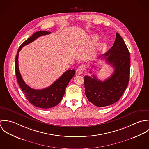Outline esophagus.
I'll use <instances>...</instances> for the list:
<instances>
[{"label": "esophagus", "instance_id": "obj_1", "mask_svg": "<svg viewBox=\"0 0 149 149\" xmlns=\"http://www.w3.org/2000/svg\"><path fill=\"white\" fill-rule=\"evenodd\" d=\"M84 70V66H83V65H81V66H80L77 68V72L78 73V74H82V73H83Z\"/></svg>", "mask_w": 149, "mask_h": 149}]
</instances>
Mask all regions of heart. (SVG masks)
<instances>
[{
  "label": "heart",
  "instance_id": "heart-1",
  "mask_svg": "<svg viewBox=\"0 0 149 149\" xmlns=\"http://www.w3.org/2000/svg\"><path fill=\"white\" fill-rule=\"evenodd\" d=\"M92 38L94 40H97L98 39V36H96V35H94L92 36Z\"/></svg>",
  "mask_w": 149,
  "mask_h": 149
}]
</instances>
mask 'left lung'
I'll return each instance as SVG.
<instances>
[{
	"label": "left lung",
	"mask_w": 149,
	"mask_h": 149,
	"mask_svg": "<svg viewBox=\"0 0 149 149\" xmlns=\"http://www.w3.org/2000/svg\"><path fill=\"white\" fill-rule=\"evenodd\" d=\"M114 69L111 77L102 81L95 75L84 77L85 95L95 106L106 107L118 102L127 86L130 74V53L122 37L116 33L113 45L103 55Z\"/></svg>",
	"instance_id": "1"
}]
</instances>
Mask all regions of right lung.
I'll list each match as a JSON object with an SVG mask.
<instances>
[{
    "mask_svg": "<svg viewBox=\"0 0 149 149\" xmlns=\"http://www.w3.org/2000/svg\"><path fill=\"white\" fill-rule=\"evenodd\" d=\"M50 33L51 32L45 31H37L20 46L15 58L16 76L22 91L24 92L26 99L31 104L41 108H49L56 106L61 101L66 86L75 74L74 69L68 70L50 86L38 90L32 89L23 80L18 68L19 52L23 46L33 42L39 37Z\"/></svg>",
    "mask_w": 149,
    "mask_h": 149,
    "instance_id": "add662e5",
    "label": "right lung"
}]
</instances>
